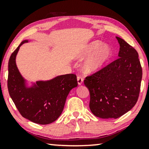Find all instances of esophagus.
Masks as SVG:
<instances>
[{"label":"esophagus","instance_id":"34e87169","mask_svg":"<svg viewBox=\"0 0 149 149\" xmlns=\"http://www.w3.org/2000/svg\"><path fill=\"white\" fill-rule=\"evenodd\" d=\"M77 81H78V84L80 85L83 83V79L81 76H78L77 77Z\"/></svg>","mask_w":149,"mask_h":149}]
</instances>
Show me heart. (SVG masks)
<instances>
[{"label": "heart", "mask_w": 149, "mask_h": 149, "mask_svg": "<svg viewBox=\"0 0 149 149\" xmlns=\"http://www.w3.org/2000/svg\"><path fill=\"white\" fill-rule=\"evenodd\" d=\"M91 56L84 63L83 70L85 73L96 72L109 62L112 56V49L107 45H103L100 40H94L83 48L76 55L77 58H85Z\"/></svg>", "instance_id": "heart-1"}]
</instances>
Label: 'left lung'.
<instances>
[{
	"label": "left lung",
	"instance_id": "1",
	"mask_svg": "<svg viewBox=\"0 0 149 149\" xmlns=\"http://www.w3.org/2000/svg\"><path fill=\"white\" fill-rule=\"evenodd\" d=\"M116 38L120 45L119 58L84 80L90 93L91 113L102 119H117L130 111L140 90L142 70L138 52Z\"/></svg>",
	"mask_w": 149,
	"mask_h": 149
}]
</instances>
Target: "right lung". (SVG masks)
<instances>
[{
  "instance_id": "right-lung-1",
  "label": "right lung",
  "mask_w": 149,
  "mask_h": 149,
  "mask_svg": "<svg viewBox=\"0 0 149 149\" xmlns=\"http://www.w3.org/2000/svg\"><path fill=\"white\" fill-rule=\"evenodd\" d=\"M23 40L12 53L8 66V90L22 116L35 123L47 125L56 121L62 114L70 91L77 87V76L67 74L49 81H36L27 87L18 70L15 58Z\"/></svg>"
}]
</instances>
